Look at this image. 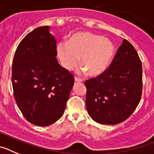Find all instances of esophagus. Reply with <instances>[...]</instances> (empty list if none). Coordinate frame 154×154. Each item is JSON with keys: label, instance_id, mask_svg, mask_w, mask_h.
<instances>
[{"label": "esophagus", "instance_id": "34e87169", "mask_svg": "<svg viewBox=\"0 0 154 154\" xmlns=\"http://www.w3.org/2000/svg\"><path fill=\"white\" fill-rule=\"evenodd\" d=\"M75 82H82V79L80 78H78V77H75Z\"/></svg>", "mask_w": 154, "mask_h": 154}]
</instances>
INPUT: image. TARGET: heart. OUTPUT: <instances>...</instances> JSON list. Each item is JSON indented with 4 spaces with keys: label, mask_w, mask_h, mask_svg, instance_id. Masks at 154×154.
Here are the masks:
<instances>
[{
    "label": "heart",
    "mask_w": 154,
    "mask_h": 154,
    "mask_svg": "<svg viewBox=\"0 0 154 154\" xmlns=\"http://www.w3.org/2000/svg\"><path fill=\"white\" fill-rule=\"evenodd\" d=\"M115 47L109 39L91 32H78L70 37L69 42L57 45V54L63 67L71 70L81 65L90 75L103 74L113 58Z\"/></svg>",
    "instance_id": "obj_1"
}]
</instances>
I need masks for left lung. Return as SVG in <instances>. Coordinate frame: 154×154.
I'll return each mask as SVG.
<instances>
[{
  "label": "left lung",
  "mask_w": 154,
  "mask_h": 154,
  "mask_svg": "<svg viewBox=\"0 0 154 154\" xmlns=\"http://www.w3.org/2000/svg\"><path fill=\"white\" fill-rule=\"evenodd\" d=\"M142 63L137 51L126 39L103 74L85 82V104L92 119L101 124L122 123L140 101Z\"/></svg>",
  "instance_id": "8db88e82"
}]
</instances>
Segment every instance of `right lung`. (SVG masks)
Masks as SVG:
<instances>
[{"instance_id": "obj_1", "label": "right lung", "mask_w": 154, "mask_h": 154, "mask_svg": "<svg viewBox=\"0 0 154 154\" xmlns=\"http://www.w3.org/2000/svg\"><path fill=\"white\" fill-rule=\"evenodd\" d=\"M56 56V41L48 26L28 33L14 56V99L25 119L36 126H49L62 117L74 85V76Z\"/></svg>"}]
</instances>
